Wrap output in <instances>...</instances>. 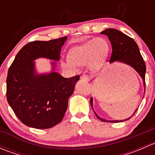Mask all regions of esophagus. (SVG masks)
I'll return each mask as SVG.
<instances>
[{
	"instance_id": "1",
	"label": "esophagus",
	"mask_w": 155,
	"mask_h": 155,
	"mask_svg": "<svg viewBox=\"0 0 155 155\" xmlns=\"http://www.w3.org/2000/svg\"><path fill=\"white\" fill-rule=\"evenodd\" d=\"M80 79L82 81H85V82H88L89 81V78L87 77V76H85V75H82V76H81Z\"/></svg>"
}]
</instances>
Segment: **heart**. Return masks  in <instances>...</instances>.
I'll use <instances>...</instances> for the list:
<instances>
[{"label":"heart","instance_id":"1","mask_svg":"<svg viewBox=\"0 0 155 155\" xmlns=\"http://www.w3.org/2000/svg\"><path fill=\"white\" fill-rule=\"evenodd\" d=\"M109 52V44L104 37H97L88 40L69 51L68 60L62 63L63 68L74 70L76 67L87 64L91 71L95 72L102 68Z\"/></svg>","mask_w":155,"mask_h":155}]
</instances>
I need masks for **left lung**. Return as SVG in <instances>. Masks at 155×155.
<instances>
[{"label":"left lung","mask_w":155,"mask_h":155,"mask_svg":"<svg viewBox=\"0 0 155 155\" xmlns=\"http://www.w3.org/2000/svg\"><path fill=\"white\" fill-rule=\"evenodd\" d=\"M101 34L107 35L109 38V41L111 42L112 45V52L111 55L109 63H113L115 61L121 62L125 64L129 65L131 68H133L137 73L140 74L143 79V84H144V88L145 91V71H146V67L145 64L143 61V57L140 54V48L138 47V45L137 44L135 41L133 40L131 37H128L127 35L124 34V33L121 32L118 30L114 28H108L104 30L101 32ZM144 97V96H143ZM90 104L93 109V98L90 99ZM94 110V109H93ZM137 110L134 112L133 115L135 114ZM95 115L97 117L98 119L102 121H108V122L116 123L120 122L122 121H107L102 118H100L96 112H94ZM132 115V116H133ZM132 116L127 118L124 121L130 119Z\"/></svg>","instance_id":"obj_1"}]
</instances>
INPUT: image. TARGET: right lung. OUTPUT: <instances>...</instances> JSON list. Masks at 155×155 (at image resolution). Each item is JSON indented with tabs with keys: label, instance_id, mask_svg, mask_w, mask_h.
Listing matches in <instances>:
<instances>
[{
	"label": "right lung",
	"instance_id": "obj_1",
	"mask_svg": "<svg viewBox=\"0 0 155 155\" xmlns=\"http://www.w3.org/2000/svg\"><path fill=\"white\" fill-rule=\"evenodd\" d=\"M68 37L49 41H34L21 48L10 67L7 77V99L15 115L25 125L47 129L63 119L68 100L74 91L79 76L64 78L54 71L37 73L39 58L60 60L61 47Z\"/></svg>",
	"mask_w": 155,
	"mask_h": 155
}]
</instances>
